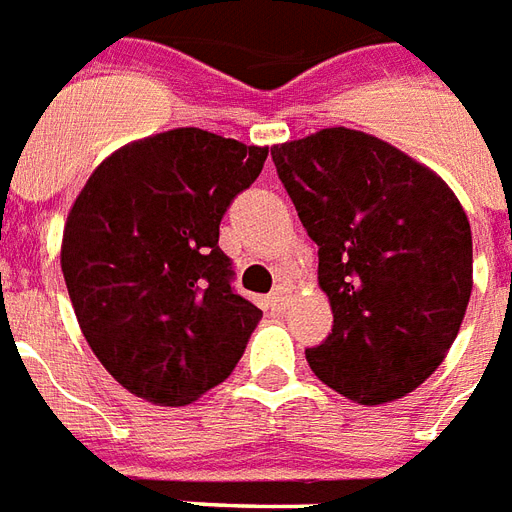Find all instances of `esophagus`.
Segmentation results:
<instances>
[{"instance_id":"34e87169","label":"esophagus","mask_w":512,"mask_h":512,"mask_svg":"<svg viewBox=\"0 0 512 512\" xmlns=\"http://www.w3.org/2000/svg\"><path fill=\"white\" fill-rule=\"evenodd\" d=\"M270 305L275 307V310H286V305H288V291H286V288H283V286L272 288Z\"/></svg>"}]
</instances>
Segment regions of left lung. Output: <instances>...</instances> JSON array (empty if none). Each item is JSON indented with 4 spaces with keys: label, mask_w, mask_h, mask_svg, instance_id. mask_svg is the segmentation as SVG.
I'll return each instance as SVG.
<instances>
[{
    "label": "left lung",
    "mask_w": 512,
    "mask_h": 512,
    "mask_svg": "<svg viewBox=\"0 0 512 512\" xmlns=\"http://www.w3.org/2000/svg\"><path fill=\"white\" fill-rule=\"evenodd\" d=\"M334 324L310 370L361 405L410 394L456 340L472 294V232L459 199L394 145L345 126L272 148Z\"/></svg>",
    "instance_id": "left-lung-1"
}]
</instances>
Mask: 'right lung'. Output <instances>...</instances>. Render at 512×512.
Listing matches in <instances>:
<instances>
[{
	"label": "right lung",
	"mask_w": 512,
	"mask_h": 512,
	"mask_svg": "<svg viewBox=\"0 0 512 512\" xmlns=\"http://www.w3.org/2000/svg\"><path fill=\"white\" fill-rule=\"evenodd\" d=\"M267 148L172 129L115 151L69 210L61 272L83 337L124 388L188 405L232 375L261 318L218 226Z\"/></svg>",
	"instance_id": "right-lung-1"
}]
</instances>
